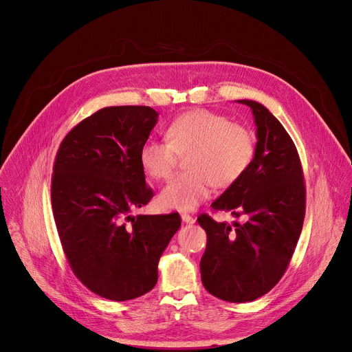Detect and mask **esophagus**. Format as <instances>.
<instances>
[{
    "instance_id": "esophagus-1",
    "label": "esophagus",
    "mask_w": 352,
    "mask_h": 352,
    "mask_svg": "<svg viewBox=\"0 0 352 352\" xmlns=\"http://www.w3.org/2000/svg\"><path fill=\"white\" fill-rule=\"evenodd\" d=\"M182 220L186 223V224H195V217H192L190 214H186V212H183L182 214Z\"/></svg>"
}]
</instances>
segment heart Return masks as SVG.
I'll return each instance as SVG.
<instances>
[{
    "label": "heart",
    "instance_id": "b5f03b06",
    "mask_svg": "<svg viewBox=\"0 0 352 352\" xmlns=\"http://www.w3.org/2000/svg\"><path fill=\"white\" fill-rule=\"evenodd\" d=\"M166 140H148L141 146L140 162L148 176L166 180L179 156H186L187 170L173 177L159 195L162 206L182 211L199 207L212 186L226 188L236 183L255 153V137L247 126L203 108L175 118L166 129Z\"/></svg>",
    "mask_w": 352,
    "mask_h": 352
}]
</instances>
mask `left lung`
Instances as JSON below:
<instances>
[{"instance_id":"8db88e82","label":"left lung","mask_w":352,"mask_h":352,"mask_svg":"<svg viewBox=\"0 0 352 352\" xmlns=\"http://www.w3.org/2000/svg\"><path fill=\"white\" fill-rule=\"evenodd\" d=\"M238 102L251 107L255 118V155L244 176L211 207L248 220L227 224L201 214L197 221L207 234L200 261L204 287L221 300L245 303L267 293L286 272L305 221L306 186L283 125L262 104Z\"/></svg>"}]
</instances>
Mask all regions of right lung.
<instances>
[{
  "instance_id": "right-lung-1",
  "label": "right lung",
  "mask_w": 352,
  "mask_h": 352,
  "mask_svg": "<svg viewBox=\"0 0 352 352\" xmlns=\"http://www.w3.org/2000/svg\"><path fill=\"white\" fill-rule=\"evenodd\" d=\"M156 121L145 105L101 108L66 135L53 165L52 210L69 266L108 300L155 287L159 258L182 224L179 212L131 215L153 197L140 151Z\"/></svg>"
}]
</instances>
